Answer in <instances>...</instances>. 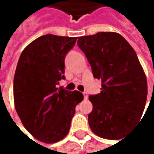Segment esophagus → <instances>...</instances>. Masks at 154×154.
I'll list each match as a JSON object with an SVG mask.
<instances>
[{"label":"esophagus","instance_id":"obj_1","mask_svg":"<svg viewBox=\"0 0 154 154\" xmlns=\"http://www.w3.org/2000/svg\"><path fill=\"white\" fill-rule=\"evenodd\" d=\"M83 96H84L85 100H87V98H88V93L87 92H83Z\"/></svg>","mask_w":154,"mask_h":154}]
</instances>
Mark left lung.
Masks as SVG:
<instances>
[{
  "label": "left lung",
  "instance_id": "8db88e82",
  "mask_svg": "<svg viewBox=\"0 0 154 154\" xmlns=\"http://www.w3.org/2000/svg\"><path fill=\"white\" fill-rule=\"evenodd\" d=\"M94 78L101 79L100 93L90 95L88 124L97 136L123 138L138 122L147 100V80L134 49L119 34L100 32L80 36Z\"/></svg>",
  "mask_w": 154,
  "mask_h": 154
}]
</instances>
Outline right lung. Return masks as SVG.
Here are the masks:
<instances>
[{
  "mask_svg": "<svg viewBox=\"0 0 154 154\" xmlns=\"http://www.w3.org/2000/svg\"><path fill=\"white\" fill-rule=\"evenodd\" d=\"M76 37L45 35L22 52L14 79L16 112L37 140L54 143L69 132L75 106L83 94L57 87L65 79V57Z\"/></svg>",
  "mask_w": 154,
  "mask_h": 154,
  "instance_id": "obj_1",
  "label": "right lung"
}]
</instances>
